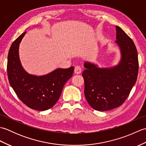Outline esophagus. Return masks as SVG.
Wrapping results in <instances>:
<instances>
[{
  "label": "esophagus",
  "instance_id": "esophagus-1",
  "mask_svg": "<svg viewBox=\"0 0 146 146\" xmlns=\"http://www.w3.org/2000/svg\"><path fill=\"white\" fill-rule=\"evenodd\" d=\"M74 71H75V73L76 74H80L82 73V68L78 66H76L75 68V70H74Z\"/></svg>",
  "mask_w": 146,
  "mask_h": 146
}]
</instances>
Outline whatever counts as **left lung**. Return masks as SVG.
Segmentation results:
<instances>
[{
  "label": "left lung",
  "instance_id": "left-lung-1",
  "mask_svg": "<svg viewBox=\"0 0 146 146\" xmlns=\"http://www.w3.org/2000/svg\"><path fill=\"white\" fill-rule=\"evenodd\" d=\"M115 42L119 46L121 60L117 66L98 68L85 62L82 76L85 96L94 109L107 111L120 106L129 97L137 81L139 61L137 51L132 39L119 26Z\"/></svg>",
  "mask_w": 146,
  "mask_h": 146
}]
</instances>
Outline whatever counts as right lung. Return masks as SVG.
<instances>
[{
  "instance_id": "1",
  "label": "right lung",
  "mask_w": 146,
  "mask_h": 146,
  "mask_svg": "<svg viewBox=\"0 0 146 146\" xmlns=\"http://www.w3.org/2000/svg\"><path fill=\"white\" fill-rule=\"evenodd\" d=\"M26 33L19 36L9 49L7 66L9 82L23 104L32 109L44 111L56 103L65 83L73 75L74 67L58 68L41 76L29 75L23 69L19 57V46Z\"/></svg>"
}]
</instances>
